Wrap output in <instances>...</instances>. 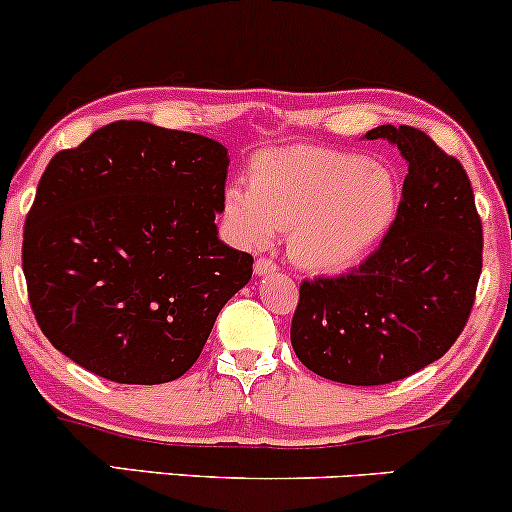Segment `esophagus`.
Segmentation results:
<instances>
[{"mask_svg":"<svg viewBox=\"0 0 512 512\" xmlns=\"http://www.w3.org/2000/svg\"><path fill=\"white\" fill-rule=\"evenodd\" d=\"M272 272H276V262L269 260V257H260V260L255 262V274L257 276L272 274Z\"/></svg>","mask_w":512,"mask_h":512,"instance_id":"1","label":"esophagus"}]
</instances>
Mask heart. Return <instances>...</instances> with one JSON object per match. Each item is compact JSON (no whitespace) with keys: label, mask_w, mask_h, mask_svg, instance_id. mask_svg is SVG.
Here are the masks:
<instances>
[{"label":"heart","mask_w":512,"mask_h":512,"mask_svg":"<svg viewBox=\"0 0 512 512\" xmlns=\"http://www.w3.org/2000/svg\"><path fill=\"white\" fill-rule=\"evenodd\" d=\"M399 187L390 168L361 154L289 146L262 149L250 163V190L223 195L233 238L267 248L289 233V255L310 272H342L368 255L390 231Z\"/></svg>","instance_id":"heart-1"}]
</instances>
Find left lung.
<instances>
[{
  "label": "left lung",
  "mask_w": 512,
  "mask_h": 512,
  "mask_svg": "<svg viewBox=\"0 0 512 512\" xmlns=\"http://www.w3.org/2000/svg\"><path fill=\"white\" fill-rule=\"evenodd\" d=\"M407 161L402 202L380 248L349 274L303 281L291 322L301 363L344 385H387L438 361L472 313L481 219L457 158L426 132L380 125Z\"/></svg>",
  "instance_id": "8db88e82"
}]
</instances>
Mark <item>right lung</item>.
<instances>
[{"label": "right lung", "instance_id": "obj_1", "mask_svg": "<svg viewBox=\"0 0 512 512\" xmlns=\"http://www.w3.org/2000/svg\"><path fill=\"white\" fill-rule=\"evenodd\" d=\"M228 149L120 120L52 156L23 228L28 301L50 344L122 385L192 368L252 276L219 240Z\"/></svg>", "mask_w": 512, "mask_h": 512}]
</instances>
